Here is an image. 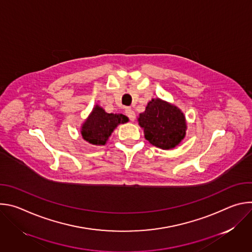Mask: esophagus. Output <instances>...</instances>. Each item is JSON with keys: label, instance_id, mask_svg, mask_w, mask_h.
<instances>
[{"label": "esophagus", "instance_id": "obj_1", "mask_svg": "<svg viewBox=\"0 0 252 252\" xmlns=\"http://www.w3.org/2000/svg\"><path fill=\"white\" fill-rule=\"evenodd\" d=\"M126 115L128 117V119H129V121L130 122H133L134 120H135V114H134V112L130 109V107H127V109H126Z\"/></svg>", "mask_w": 252, "mask_h": 252}]
</instances>
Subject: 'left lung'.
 Wrapping results in <instances>:
<instances>
[{
	"instance_id": "8db88e82",
	"label": "left lung",
	"mask_w": 252,
	"mask_h": 252,
	"mask_svg": "<svg viewBox=\"0 0 252 252\" xmlns=\"http://www.w3.org/2000/svg\"><path fill=\"white\" fill-rule=\"evenodd\" d=\"M137 122L146 139L161 150L174 149L187 134V120L182 110L159 97L148 102Z\"/></svg>"
}]
</instances>
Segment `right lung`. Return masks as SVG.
<instances>
[{
  "mask_svg": "<svg viewBox=\"0 0 252 252\" xmlns=\"http://www.w3.org/2000/svg\"><path fill=\"white\" fill-rule=\"evenodd\" d=\"M128 122L122 114H107L98 104L94 106L81 127L83 138L93 146H104L119 125Z\"/></svg>",
  "mask_w": 252,
  "mask_h": 252,
  "instance_id": "obj_1",
  "label": "right lung"
}]
</instances>
